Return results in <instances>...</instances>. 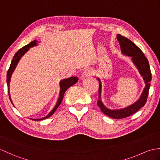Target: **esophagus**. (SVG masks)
Segmentation results:
<instances>
[{
  "mask_svg": "<svg viewBox=\"0 0 160 160\" xmlns=\"http://www.w3.org/2000/svg\"><path fill=\"white\" fill-rule=\"evenodd\" d=\"M94 73V71L92 69H91V68H88V69H85L82 73V77L85 78V77H88V76H91L93 75Z\"/></svg>",
  "mask_w": 160,
  "mask_h": 160,
  "instance_id": "obj_1",
  "label": "esophagus"
}]
</instances>
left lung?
<instances>
[{
  "mask_svg": "<svg viewBox=\"0 0 160 160\" xmlns=\"http://www.w3.org/2000/svg\"><path fill=\"white\" fill-rule=\"evenodd\" d=\"M117 39L120 45L121 52L122 54L125 56L131 57L132 62L137 67L139 72L143 78L145 82V87L142 91L140 98L135 103L128 106L124 108L117 110H111L103 104L101 101V93H102V84L99 78L97 79L99 81V100H98V105L100 107V110L107 116L113 119H122L130 116L132 114L135 113L144 106L147 100L149 87H150V82L151 81V72L149 66L148 61L142 50L137 47L131 40L121 36L117 35Z\"/></svg>",
  "mask_w": 160,
  "mask_h": 160,
  "instance_id": "8db88e82",
  "label": "left lung"
}]
</instances>
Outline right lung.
Returning a JSON list of instances; mask_svg holds the SVG:
<instances>
[{
    "label": "right lung",
    "mask_w": 160,
    "mask_h": 160,
    "mask_svg": "<svg viewBox=\"0 0 160 160\" xmlns=\"http://www.w3.org/2000/svg\"><path fill=\"white\" fill-rule=\"evenodd\" d=\"M37 43H38V41H37V40H33V41L29 43L28 45H27L25 47H22L21 49H20L18 51V52H17L15 53V55H14V56H13V59L12 60L11 64H10V67H9V69L8 71V73H7V83H8V93H9V99H10V100H11V102L12 103V104H13V102H12V101L11 100V97H10V93H9V82H10V79H11L12 75L13 72V71L15 70L16 65L18 64L19 60L22 57L24 54H25L27 52H28V51L29 49V48H31V47L36 46L37 45H38ZM78 77H71L69 78H67V79H64V80H61L60 82V91L59 98L57 101L56 106L53 107V109L49 112V113L47 115V116H45V118H40V119H33V120H36V121L42 120H45V119L49 118L50 116H52V115L54 113V112H55L57 108H58L60 103L62 102L65 91L68 89H69L70 87L73 85L74 84H76L78 82Z\"/></svg>",
    "instance_id": "right-lung-1"
}]
</instances>
